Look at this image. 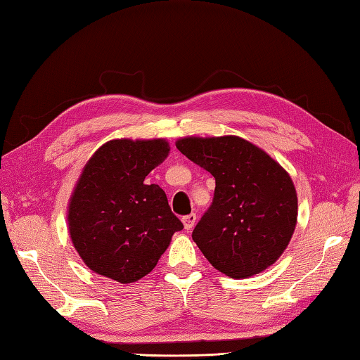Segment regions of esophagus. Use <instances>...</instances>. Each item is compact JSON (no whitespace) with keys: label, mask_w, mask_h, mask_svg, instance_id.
I'll use <instances>...</instances> for the list:
<instances>
[{"label":"esophagus","mask_w":360,"mask_h":360,"mask_svg":"<svg viewBox=\"0 0 360 360\" xmlns=\"http://www.w3.org/2000/svg\"><path fill=\"white\" fill-rule=\"evenodd\" d=\"M195 223H196V215H195V213H190V215L182 217V224H184L186 231H192Z\"/></svg>","instance_id":"34e87169"}]
</instances>
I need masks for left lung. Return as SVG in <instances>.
<instances>
[{
	"instance_id": "left-lung-1",
	"label": "left lung",
	"mask_w": 360,
	"mask_h": 360,
	"mask_svg": "<svg viewBox=\"0 0 360 360\" xmlns=\"http://www.w3.org/2000/svg\"><path fill=\"white\" fill-rule=\"evenodd\" d=\"M176 148L215 178L213 202L192 233L209 263L232 278L272 266L297 226V192L289 173L238 136L181 137Z\"/></svg>"
}]
</instances>
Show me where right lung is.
<instances>
[{
	"label": "right lung",
	"mask_w": 360,
	"mask_h": 360,
	"mask_svg": "<svg viewBox=\"0 0 360 360\" xmlns=\"http://www.w3.org/2000/svg\"><path fill=\"white\" fill-rule=\"evenodd\" d=\"M170 153L165 139H112L83 167L68 205L71 241L91 271L119 283L150 274L182 223L145 176Z\"/></svg>",
	"instance_id": "add662e5"
}]
</instances>
